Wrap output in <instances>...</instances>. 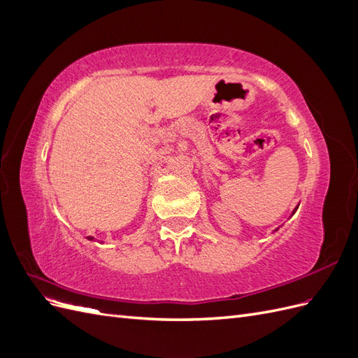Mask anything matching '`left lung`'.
Masks as SVG:
<instances>
[{
    "instance_id": "obj_1",
    "label": "left lung",
    "mask_w": 358,
    "mask_h": 358,
    "mask_svg": "<svg viewBox=\"0 0 358 358\" xmlns=\"http://www.w3.org/2000/svg\"><path fill=\"white\" fill-rule=\"evenodd\" d=\"M297 209H299V206H296V208H294V210H292V213H291V216L296 213V210H297ZM278 230H279V227H278V229H275V230H273V233H275V231H278Z\"/></svg>"
}]
</instances>
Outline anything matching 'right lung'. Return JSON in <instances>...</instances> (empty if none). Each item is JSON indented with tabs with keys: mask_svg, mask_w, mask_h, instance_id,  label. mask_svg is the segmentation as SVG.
<instances>
[{
	"mask_svg": "<svg viewBox=\"0 0 358 358\" xmlns=\"http://www.w3.org/2000/svg\"><path fill=\"white\" fill-rule=\"evenodd\" d=\"M88 241H95V237H94V236H88ZM96 242H100V243H104L103 241H96Z\"/></svg>",
	"mask_w": 358,
	"mask_h": 358,
	"instance_id": "add662e5",
	"label": "right lung"
}]
</instances>
